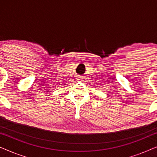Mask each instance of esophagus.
<instances>
[{"label": "esophagus", "instance_id": "esophagus-1", "mask_svg": "<svg viewBox=\"0 0 157 157\" xmlns=\"http://www.w3.org/2000/svg\"><path fill=\"white\" fill-rule=\"evenodd\" d=\"M77 80H78V81H82V78H81V76H78Z\"/></svg>", "mask_w": 157, "mask_h": 157}]
</instances>
